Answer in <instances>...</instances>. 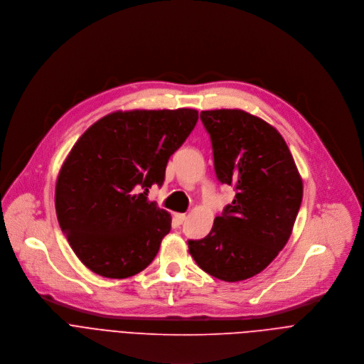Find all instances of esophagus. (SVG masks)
Wrapping results in <instances>:
<instances>
[{"instance_id": "34e87169", "label": "esophagus", "mask_w": 364, "mask_h": 364, "mask_svg": "<svg viewBox=\"0 0 364 364\" xmlns=\"http://www.w3.org/2000/svg\"><path fill=\"white\" fill-rule=\"evenodd\" d=\"M186 220V215L185 213H175V221L181 225V224H183V221Z\"/></svg>"}]
</instances>
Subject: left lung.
<instances>
[{
	"label": "left lung",
	"instance_id": "obj_1",
	"mask_svg": "<svg viewBox=\"0 0 364 364\" xmlns=\"http://www.w3.org/2000/svg\"><path fill=\"white\" fill-rule=\"evenodd\" d=\"M218 181L235 189L210 232L189 240V254L209 275L235 282L265 269L291 235L303 181L282 136L238 109L200 112Z\"/></svg>",
	"mask_w": 364,
	"mask_h": 364
}]
</instances>
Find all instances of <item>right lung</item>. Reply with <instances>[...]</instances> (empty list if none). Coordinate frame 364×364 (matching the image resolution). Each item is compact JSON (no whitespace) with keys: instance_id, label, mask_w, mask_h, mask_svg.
<instances>
[{"instance_id":"right-lung-1","label":"right lung","mask_w":364,"mask_h":364,"mask_svg":"<svg viewBox=\"0 0 364 364\" xmlns=\"http://www.w3.org/2000/svg\"><path fill=\"white\" fill-rule=\"evenodd\" d=\"M198 122L193 109L114 112L90 126L55 185L63 234L93 272L127 278L146 268L171 231V215L148 199L169 158Z\"/></svg>"}]
</instances>
